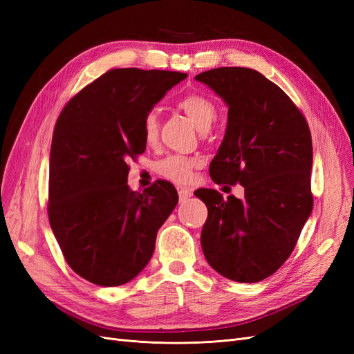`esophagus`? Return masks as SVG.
<instances>
[{
  "instance_id": "34e87169",
  "label": "esophagus",
  "mask_w": 354,
  "mask_h": 354,
  "mask_svg": "<svg viewBox=\"0 0 354 354\" xmlns=\"http://www.w3.org/2000/svg\"><path fill=\"white\" fill-rule=\"evenodd\" d=\"M192 196V192L189 189H178V198L180 202H185L186 199H189Z\"/></svg>"
}]
</instances>
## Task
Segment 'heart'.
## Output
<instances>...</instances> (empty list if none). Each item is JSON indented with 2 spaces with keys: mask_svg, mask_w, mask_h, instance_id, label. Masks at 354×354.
<instances>
[{
  "mask_svg": "<svg viewBox=\"0 0 354 354\" xmlns=\"http://www.w3.org/2000/svg\"><path fill=\"white\" fill-rule=\"evenodd\" d=\"M180 108L199 130H208L217 116V106L208 95L202 93H187L177 100ZM142 136L147 145H153L159 136V116L155 109L147 111L142 118ZM198 167V160L183 155H169L160 159L156 164V171L174 183L185 185L194 178V171Z\"/></svg>",
  "mask_w": 354,
  "mask_h": 354,
  "instance_id": "obj_1",
  "label": "heart"
}]
</instances>
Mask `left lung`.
I'll return each mask as SVG.
<instances>
[{"instance_id": "1", "label": "left lung", "mask_w": 354, "mask_h": 354, "mask_svg": "<svg viewBox=\"0 0 354 354\" xmlns=\"http://www.w3.org/2000/svg\"><path fill=\"white\" fill-rule=\"evenodd\" d=\"M195 78L229 104L209 176L217 185L245 187L243 199L195 192L208 208L202 251L227 279L260 282L288 260L312 212V134L297 104L260 72L217 68Z\"/></svg>"}]
</instances>
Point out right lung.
Returning a JSON list of instances; mask_svg holds the SVG:
<instances>
[{
	"label": "right lung",
	"mask_w": 354,
	"mask_h": 354,
	"mask_svg": "<svg viewBox=\"0 0 354 354\" xmlns=\"http://www.w3.org/2000/svg\"><path fill=\"white\" fill-rule=\"evenodd\" d=\"M186 73L109 69L73 95L53 131L48 220L63 257L85 281L130 282L151 260L156 233L178 202L160 180L134 192L130 160L146 151L142 118Z\"/></svg>",
	"instance_id": "add662e5"
}]
</instances>
